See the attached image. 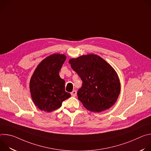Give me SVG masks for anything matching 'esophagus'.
I'll return each instance as SVG.
<instances>
[{"instance_id":"obj_1","label":"esophagus","mask_w":151,"mask_h":151,"mask_svg":"<svg viewBox=\"0 0 151 151\" xmlns=\"http://www.w3.org/2000/svg\"><path fill=\"white\" fill-rule=\"evenodd\" d=\"M71 95H72V96H73V97H75L76 96V90H73L71 93Z\"/></svg>"}]
</instances>
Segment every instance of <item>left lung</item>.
<instances>
[{"label":"left lung","instance_id":"1","mask_svg":"<svg viewBox=\"0 0 151 151\" xmlns=\"http://www.w3.org/2000/svg\"><path fill=\"white\" fill-rule=\"evenodd\" d=\"M69 63L82 81L77 94L86 109L100 112L116 103L121 84L116 72L108 63L93 54L72 58Z\"/></svg>","mask_w":151,"mask_h":151}]
</instances>
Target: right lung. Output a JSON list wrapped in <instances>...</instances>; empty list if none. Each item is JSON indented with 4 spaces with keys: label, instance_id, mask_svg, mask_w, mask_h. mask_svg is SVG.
<instances>
[{
    "label": "right lung",
    "instance_id": "right-lung-1",
    "mask_svg": "<svg viewBox=\"0 0 151 151\" xmlns=\"http://www.w3.org/2000/svg\"><path fill=\"white\" fill-rule=\"evenodd\" d=\"M66 59L64 54L49 55L38 64L31 77V97L34 104L42 111L50 112L58 109L63 101L71 96L65 91V81L59 75Z\"/></svg>",
    "mask_w": 151,
    "mask_h": 151
}]
</instances>
